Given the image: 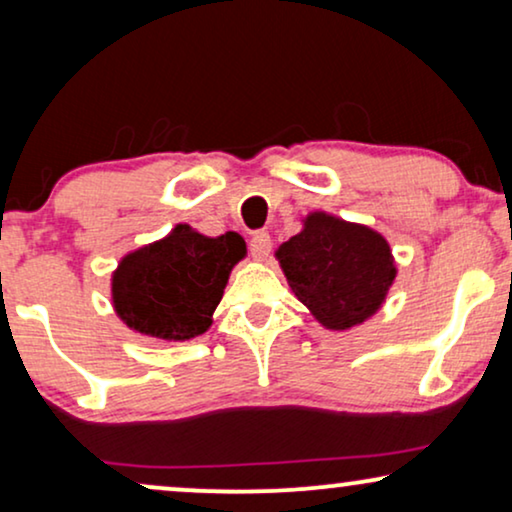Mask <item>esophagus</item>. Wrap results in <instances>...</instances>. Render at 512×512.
I'll list each match as a JSON object with an SVG mask.
<instances>
[{"instance_id":"1","label":"esophagus","mask_w":512,"mask_h":512,"mask_svg":"<svg viewBox=\"0 0 512 512\" xmlns=\"http://www.w3.org/2000/svg\"><path fill=\"white\" fill-rule=\"evenodd\" d=\"M270 249H272V240H270V235L268 233H256L254 237H251V242H249V251H251V256L256 258V261H265V258L270 256Z\"/></svg>"}]
</instances>
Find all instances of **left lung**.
<instances>
[{"label":"left lung","instance_id":"1","mask_svg":"<svg viewBox=\"0 0 512 512\" xmlns=\"http://www.w3.org/2000/svg\"><path fill=\"white\" fill-rule=\"evenodd\" d=\"M275 258L293 296L328 331L377 314L398 275L382 233L328 212L303 216V230L279 244Z\"/></svg>","mask_w":512,"mask_h":512}]
</instances>
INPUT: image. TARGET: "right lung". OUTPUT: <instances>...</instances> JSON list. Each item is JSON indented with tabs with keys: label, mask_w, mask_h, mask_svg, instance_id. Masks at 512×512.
I'll list each match as a JSON object with an SVG mask.
<instances>
[{
	"label": "right lung",
	"mask_w": 512,
	"mask_h": 512,
	"mask_svg": "<svg viewBox=\"0 0 512 512\" xmlns=\"http://www.w3.org/2000/svg\"><path fill=\"white\" fill-rule=\"evenodd\" d=\"M247 256L242 235L209 237L177 223L156 242L132 249L111 272V305L132 333L184 342L207 333L230 272Z\"/></svg>",
	"instance_id": "1"
}]
</instances>
